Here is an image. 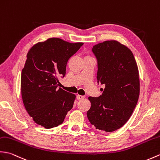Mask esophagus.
Listing matches in <instances>:
<instances>
[{"instance_id": "34e87169", "label": "esophagus", "mask_w": 160, "mask_h": 160, "mask_svg": "<svg viewBox=\"0 0 160 160\" xmlns=\"http://www.w3.org/2000/svg\"><path fill=\"white\" fill-rule=\"evenodd\" d=\"M85 97H84V96H83V95H77L78 100H82V99H83Z\"/></svg>"}]
</instances>
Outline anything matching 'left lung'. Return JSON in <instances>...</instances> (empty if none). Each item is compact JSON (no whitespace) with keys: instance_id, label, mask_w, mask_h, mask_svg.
Wrapping results in <instances>:
<instances>
[{"instance_id":"8db88e82","label":"left lung","mask_w":160,"mask_h":160,"mask_svg":"<svg viewBox=\"0 0 160 160\" xmlns=\"http://www.w3.org/2000/svg\"><path fill=\"white\" fill-rule=\"evenodd\" d=\"M92 52L98 62V83L105 88L99 97L88 98L91 106L87 115L95 129L112 132L129 120L138 102V66L132 51L117 41L98 43Z\"/></svg>"}]
</instances>
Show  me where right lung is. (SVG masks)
<instances>
[{
	"label": "right lung",
	"instance_id": "add662e5",
	"mask_svg": "<svg viewBox=\"0 0 160 160\" xmlns=\"http://www.w3.org/2000/svg\"><path fill=\"white\" fill-rule=\"evenodd\" d=\"M83 43H72L50 38L33 46L21 74L22 98L26 110L37 124L50 129L62 123L75 95L59 87L69 59Z\"/></svg>",
	"mask_w": 160,
	"mask_h": 160
}]
</instances>
